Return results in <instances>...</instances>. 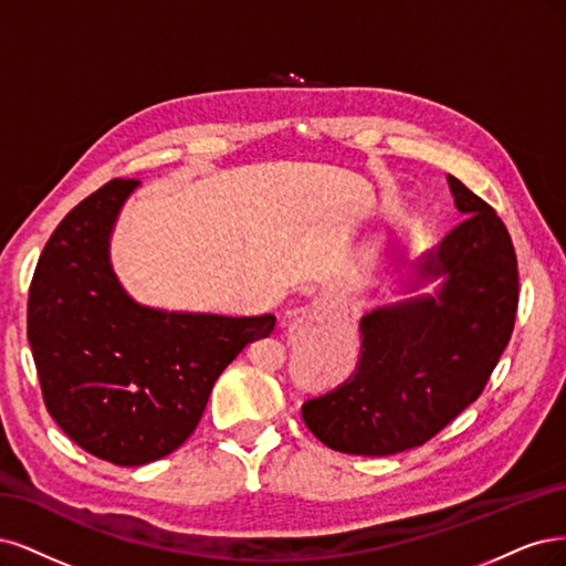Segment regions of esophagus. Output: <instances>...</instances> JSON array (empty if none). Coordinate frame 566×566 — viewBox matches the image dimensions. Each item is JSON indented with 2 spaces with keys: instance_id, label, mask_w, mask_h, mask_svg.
<instances>
[{
  "instance_id": "34e87169",
  "label": "esophagus",
  "mask_w": 566,
  "mask_h": 566,
  "mask_svg": "<svg viewBox=\"0 0 566 566\" xmlns=\"http://www.w3.org/2000/svg\"><path fill=\"white\" fill-rule=\"evenodd\" d=\"M319 319H322V313H319L317 305L303 307L296 313V322H301V324H313V322H319Z\"/></svg>"
}]
</instances>
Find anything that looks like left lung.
Wrapping results in <instances>:
<instances>
[{"label": "left lung", "instance_id": "left-lung-1", "mask_svg": "<svg viewBox=\"0 0 566 566\" xmlns=\"http://www.w3.org/2000/svg\"><path fill=\"white\" fill-rule=\"evenodd\" d=\"M447 184L465 221L399 277V301L361 317L357 371L301 409L334 451L421 447L482 395L513 334L520 284L510 234L459 178Z\"/></svg>", "mask_w": 566, "mask_h": 566}]
</instances>
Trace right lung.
Masks as SVG:
<instances>
[{"mask_svg":"<svg viewBox=\"0 0 566 566\" xmlns=\"http://www.w3.org/2000/svg\"><path fill=\"white\" fill-rule=\"evenodd\" d=\"M140 180H111L46 242L28 298V340L53 421L91 455L145 465L195 432L216 378L275 317H228L138 303L111 240Z\"/></svg>","mask_w":566,"mask_h":566,"instance_id":"add662e5","label":"right lung"}]
</instances>
